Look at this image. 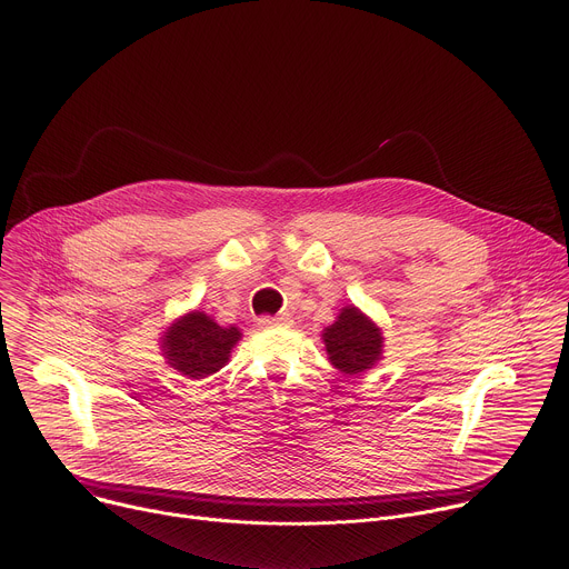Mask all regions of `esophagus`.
Returning a JSON list of instances; mask_svg holds the SVG:
<instances>
[{
  "label": "esophagus",
  "instance_id": "obj_1",
  "mask_svg": "<svg viewBox=\"0 0 569 569\" xmlns=\"http://www.w3.org/2000/svg\"><path fill=\"white\" fill-rule=\"evenodd\" d=\"M286 323H290V317H286V315H277V317L263 315V317L259 319V326H261V328H277V326H286Z\"/></svg>",
  "mask_w": 569,
  "mask_h": 569
}]
</instances>
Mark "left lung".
I'll list each match as a JSON object with an SVG mask.
<instances>
[{
  "instance_id": "left-lung-1",
  "label": "left lung",
  "mask_w": 569,
  "mask_h": 569,
  "mask_svg": "<svg viewBox=\"0 0 569 569\" xmlns=\"http://www.w3.org/2000/svg\"><path fill=\"white\" fill-rule=\"evenodd\" d=\"M326 350L335 368L346 375L370 368L382 352V332L357 308H343L339 319L323 330Z\"/></svg>"
}]
</instances>
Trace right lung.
Returning a JSON list of instances; mask_svg holds the SVG:
<instances>
[{
  "label": "right lung",
  "mask_w": 569,
  "mask_h": 569,
  "mask_svg": "<svg viewBox=\"0 0 569 569\" xmlns=\"http://www.w3.org/2000/svg\"><path fill=\"white\" fill-rule=\"evenodd\" d=\"M239 337L241 332L237 326L223 328L206 312L197 310L164 332L162 350L176 370L192 380H203L226 366Z\"/></svg>",
  "instance_id": "1"
}]
</instances>
